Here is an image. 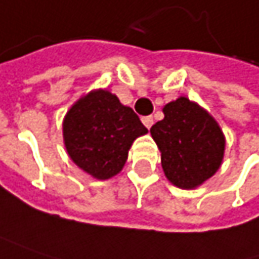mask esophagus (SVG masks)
I'll list each match as a JSON object with an SVG mask.
<instances>
[{"instance_id":"34e87169","label":"esophagus","mask_w":259,"mask_h":259,"mask_svg":"<svg viewBox=\"0 0 259 259\" xmlns=\"http://www.w3.org/2000/svg\"><path fill=\"white\" fill-rule=\"evenodd\" d=\"M141 122L144 123L146 128H150V126L153 125V118H152V116H143V118H141Z\"/></svg>"}]
</instances>
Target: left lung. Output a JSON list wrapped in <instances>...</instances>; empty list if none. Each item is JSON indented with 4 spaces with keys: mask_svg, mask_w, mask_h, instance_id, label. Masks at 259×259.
Segmentation results:
<instances>
[{
    "mask_svg": "<svg viewBox=\"0 0 259 259\" xmlns=\"http://www.w3.org/2000/svg\"><path fill=\"white\" fill-rule=\"evenodd\" d=\"M163 119L150 128L171 184L183 190L202 186L220 169L226 137L212 115L181 96L163 106Z\"/></svg>",
    "mask_w": 259,
    "mask_h": 259,
    "instance_id": "1",
    "label": "left lung"
}]
</instances>
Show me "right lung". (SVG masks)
<instances>
[{
	"label": "right lung",
	"mask_w": 259,
	"mask_h": 259,
	"mask_svg": "<svg viewBox=\"0 0 259 259\" xmlns=\"http://www.w3.org/2000/svg\"><path fill=\"white\" fill-rule=\"evenodd\" d=\"M147 134L134 110L107 90H93L63 119V143L72 162L96 180L119 174L136 139Z\"/></svg>",
	"instance_id": "1"
}]
</instances>
